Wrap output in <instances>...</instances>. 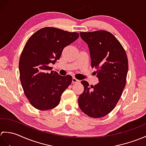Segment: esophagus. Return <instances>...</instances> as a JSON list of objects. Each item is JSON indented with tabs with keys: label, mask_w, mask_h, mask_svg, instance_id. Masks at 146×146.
<instances>
[{
	"label": "esophagus",
	"mask_w": 146,
	"mask_h": 146,
	"mask_svg": "<svg viewBox=\"0 0 146 146\" xmlns=\"http://www.w3.org/2000/svg\"><path fill=\"white\" fill-rule=\"evenodd\" d=\"M72 82L74 83H79V82H80V80H77V79L75 78H73V79H72Z\"/></svg>",
	"instance_id": "34e87169"
}]
</instances>
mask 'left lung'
<instances>
[{
  "instance_id": "obj_1",
  "label": "left lung",
  "mask_w": 146,
  "mask_h": 146,
  "mask_svg": "<svg viewBox=\"0 0 146 146\" xmlns=\"http://www.w3.org/2000/svg\"><path fill=\"white\" fill-rule=\"evenodd\" d=\"M88 44L92 68H97V85L82 81L84 91L78 98L83 113L92 118L103 117L116 106L126 84L128 60L125 51L112 34L106 31L82 32Z\"/></svg>"
}]
</instances>
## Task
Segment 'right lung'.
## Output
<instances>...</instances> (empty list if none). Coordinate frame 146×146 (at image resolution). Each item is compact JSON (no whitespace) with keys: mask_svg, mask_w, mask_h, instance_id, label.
<instances>
[{"mask_svg":"<svg viewBox=\"0 0 146 146\" xmlns=\"http://www.w3.org/2000/svg\"><path fill=\"white\" fill-rule=\"evenodd\" d=\"M70 33L46 27L30 37L21 54L19 69L24 94L29 103L40 110L52 109L72 82V76H61L49 66L60 59L62 51L78 38Z\"/></svg>","mask_w":146,"mask_h":146,"instance_id":"obj_1","label":"right lung"}]
</instances>
